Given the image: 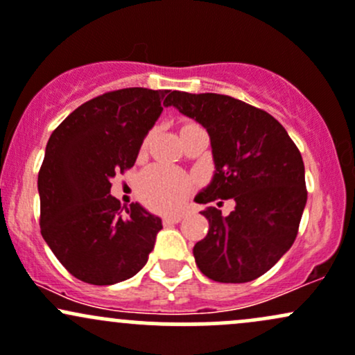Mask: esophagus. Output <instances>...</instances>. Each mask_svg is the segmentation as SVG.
<instances>
[{
    "label": "esophagus",
    "mask_w": 355,
    "mask_h": 355,
    "mask_svg": "<svg viewBox=\"0 0 355 355\" xmlns=\"http://www.w3.org/2000/svg\"><path fill=\"white\" fill-rule=\"evenodd\" d=\"M181 220L182 214H167V216H164V220H162V223H164V225H176V223Z\"/></svg>",
    "instance_id": "esophagus-1"
}]
</instances>
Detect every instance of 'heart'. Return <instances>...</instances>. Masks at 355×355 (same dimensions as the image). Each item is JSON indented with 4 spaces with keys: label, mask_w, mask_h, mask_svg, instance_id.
Here are the masks:
<instances>
[{
    "label": "heart",
    "mask_w": 355,
    "mask_h": 355,
    "mask_svg": "<svg viewBox=\"0 0 355 355\" xmlns=\"http://www.w3.org/2000/svg\"><path fill=\"white\" fill-rule=\"evenodd\" d=\"M189 189V179L173 167L153 166L139 179V196L154 209L173 211L179 208Z\"/></svg>",
    "instance_id": "b5f03b06"
}]
</instances>
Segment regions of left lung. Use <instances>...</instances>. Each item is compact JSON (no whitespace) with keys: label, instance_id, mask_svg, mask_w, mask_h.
I'll return each instance as SVG.
<instances>
[{"label":"left lung","instance_id":"1","mask_svg":"<svg viewBox=\"0 0 355 355\" xmlns=\"http://www.w3.org/2000/svg\"><path fill=\"white\" fill-rule=\"evenodd\" d=\"M164 105L209 134L214 174L194 201L236 202L228 216L216 208L202 211L209 230L193 248L198 268L221 284L261 277L297 238L306 205L300 150L277 119L228 95L174 90Z\"/></svg>","mask_w":355,"mask_h":355}]
</instances>
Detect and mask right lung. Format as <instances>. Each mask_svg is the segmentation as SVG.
I'll return each mask as SVG.
<instances>
[{
  "mask_svg": "<svg viewBox=\"0 0 355 355\" xmlns=\"http://www.w3.org/2000/svg\"><path fill=\"white\" fill-rule=\"evenodd\" d=\"M166 94L109 92L50 135L38 173L40 228L60 263L85 284L114 285L141 272L162 230L161 218L139 202L122 208L110 181L135 164Z\"/></svg>",
  "mask_w": 355,
  "mask_h": 355,
  "instance_id": "1",
  "label": "right lung"
}]
</instances>
